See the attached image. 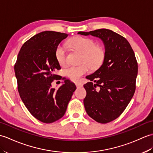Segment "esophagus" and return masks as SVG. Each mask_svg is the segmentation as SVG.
<instances>
[{
	"label": "esophagus",
	"mask_w": 153,
	"mask_h": 153,
	"mask_svg": "<svg viewBox=\"0 0 153 153\" xmlns=\"http://www.w3.org/2000/svg\"><path fill=\"white\" fill-rule=\"evenodd\" d=\"M76 87L77 88H79V87H83V84L81 83V82H77V83H76Z\"/></svg>",
	"instance_id": "1"
}]
</instances>
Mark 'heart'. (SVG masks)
<instances>
[{
    "label": "heart",
    "instance_id": "1",
    "mask_svg": "<svg viewBox=\"0 0 153 153\" xmlns=\"http://www.w3.org/2000/svg\"><path fill=\"white\" fill-rule=\"evenodd\" d=\"M67 44L82 54L81 62H87L78 66H68L63 70V73L74 81L88 73L92 68L96 69L100 67L104 62L105 53L104 49L97 46L93 40L82 36H76L70 40ZM66 49L62 45H59L55 51V56L60 65H65L66 59Z\"/></svg>",
    "mask_w": 153,
    "mask_h": 153
}]
</instances>
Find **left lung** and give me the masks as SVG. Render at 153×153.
<instances>
[{"instance_id":"8db88e82","label":"left lung","mask_w":153,"mask_h":153,"mask_svg":"<svg viewBox=\"0 0 153 153\" xmlns=\"http://www.w3.org/2000/svg\"><path fill=\"white\" fill-rule=\"evenodd\" d=\"M79 34L100 38L105 47V59L95 72L86 76L91 81L84 85L85 111L96 121L105 124L125 111L136 90L137 62L125 38L111 30L102 28Z\"/></svg>"}]
</instances>
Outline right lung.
<instances>
[{"instance_id":"right-lung-1","label":"right lung","mask_w":153,"mask_h":153,"mask_svg":"<svg viewBox=\"0 0 153 153\" xmlns=\"http://www.w3.org/2000/svg\"><path fill=\"white\" fill-rule=\"evenodd\" d=\"M68 36L55 31L34 35L21 47L14 66L21 100L31 114L44 123L62 118L76 89L69 79L57 90L51 87L58 77L54 72L60 69L56 49Z\"/></svg>"}]
</instances>
